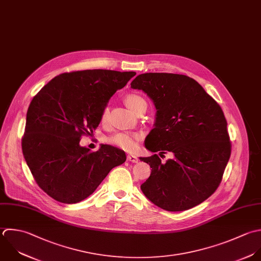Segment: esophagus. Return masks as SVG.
<instances>
[{
	"label": "esophagus",
	"mask_w": 261,
	"mask_h": 261,
	"mask_svg": "<svg viewBox=\"0 0 261 261\" xmlns=\"http://www.w3.org/2000/svg\"><path fill=\"white\" fill-rule=\"evenodd\" d=\"M127 161H129V162H131V163H137V162H138V159H137V156H135V155L129 154V155H127Z\"/></svg>",
	"instance_id": "obj_1"
}]
</instances>
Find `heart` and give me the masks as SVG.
I'll return each mask as SVG.
<instances>
[{"label": "heart", "instance_id": "obj_1", "mask_svg": "<svg viewBox=\"0 0 261 261\" xmlns=\"http://www.w3.org/2000/svg\"><path fill=\"white\" fill-rule=\"evenodd\" d=\"M125 103L127 107L133 111L134 113H137L139 109L143 106H146L145 99L137 94V93H129L124 98ZM109 107H105L101 111L100 120L102 122H106L109 117ZM140 139V135L138 133H128V132H120L116 133L112 136H110L107 139V142L115 147H118L120 149L126 150V151H132L136 147V142Z\"/></svg>", "mask_w": 261, "mask_h": 261}]
</instances>
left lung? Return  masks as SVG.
Here are the masks:
<instances>
[{
    "label": "left lung",
    "instance_id": "obj_1",
    "mask_svg": "<svg viewBox=\"0 0 261 261\" xmlns=\"http://www.w3.org/2000/svg\"><path fill=\"white\" fill-rule=\"evenodd\" d=\"M153 101L154 128L145 147L167 152L173 159L163 163L158 154L140 158L149 164V178L140 186L143 194L168 212L192 208L218 189L231 156L227 120L220 105L203 87L186 75L144 73L132 82Z\"/></svg>",
    "mask_w": 261,
    "mask_h": 261
}]
</instances>
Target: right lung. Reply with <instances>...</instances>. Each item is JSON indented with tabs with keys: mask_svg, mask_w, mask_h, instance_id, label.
<instances>
[{
	"mask_svg": "<svg viewBox=\"0 0 261 261\" xmlns=\"http://www.w3.org/2000/svg\"><path fill=\"white\" fill-rule=\"evenodd\" d=\"M135 72L83 70L53 78L32 98L21 140L26 164L41 190L62 203L92 194L110 171L125 163L123 150L102 144L96 151L79 145L100 122L111 96Z\"/></svg>",
	"mask_w": 261,
	"mask_h": 261,
	"instance_id": "add662e5",
	"label": "right lung"
}]
</instances>
